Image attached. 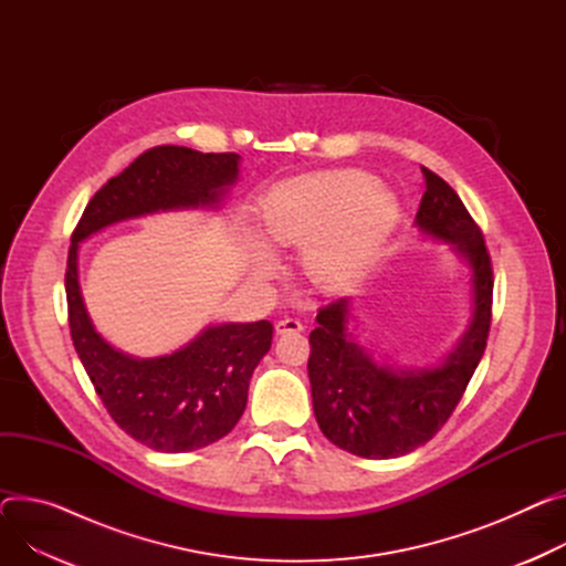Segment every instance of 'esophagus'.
<instances>
[{"instance_id": "obj_1", "label": "esophagus", "mask_w": 566, "mask_h": 566, "mask_svg": "<svg viewBox=\"0 0 566 566\" xmlns=\"http://www.w3.org/2000/svg\"><path fill=\"white\" fill-rule=\"evenodd\" d=\"M274 328H276L279 335H285V333H301V331H303V324H301L298 319H294V317H283V319H279V322L274 324Z\"/></svg>"}]
</instances>
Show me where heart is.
I'll list each match as a JSON object with an SVG mask.
<instances>
[{
	"label": "heart",
	"mask_w": 566,
	"mask_h": 566,
	"mask_svg": "<svg viewBox=\"0 0 566 566\" xmlns=\"http://www.w3.org/2000/svg\"><path fill=\"white\" fill-rule=\"evenodd\" d=\"M397 197L358 169L308 174L279 184L260 203V231L274 247H303V272L335 287L358 276L399 222ZM260 272L274 255L255 244Z\"/></svg>",
	"instance_id": "obj_1"
}]
</instances>
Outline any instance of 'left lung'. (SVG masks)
Listing matches in <instances>:
<instances>
[{
    "label": "left lung",
    "mask_w": 566,
    "mask_h": 566,
    "mask_svg": "<svg viewBox=\"0 0 566 566\" xmlns=\"http://www.w3.org/2000/svg\"><path fill=\"white\" fill-rule=\"evenodd\" d=\"M421 171L426 190L417 229L449 242L471 270L473 315L455 352L430 369L378 365L349 335V298L319 308L311 333L308 376L317 423L335 447L369 460L406 455L438 434L485 354L492 324L494 279L483 233L455 190L428 167Z\"/></svg>",
    "instance_id": "obj_1"
}]
</instances>
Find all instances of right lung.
Returning a JSON list of instances; mask_svg holds the SVG:
<instances>
[{
  "mask_svg": "<svg viewBox=\"0 0 566 566\" xmlns=\"http://www.w3.org/2000/svg\"><path fill=\"white\" fill-rule=\"evenodd\" d=\"M238 154H201L163 145L140 154L85 206L72 233L65 270L74 349L97 395L132 438L154 451L186 453L229 434L247 408L253 369L272 346L274 326H208L181 352L160 358L126 356L95 331L78 285V242L132 217L217 206L238 179Z\"/></svg>",
  "mask_w": 566,
  "mask_h": 566,
  "instance_id": "add662e5",
  "label": "right lung"
}]
</instances>
